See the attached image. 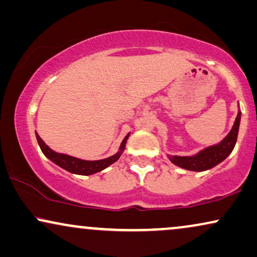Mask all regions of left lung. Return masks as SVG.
<instances>
[{
	"instance_id": "8db88e82",
	"label": "left lung",
	"mask_w": 257,
	"mask_h": 257,
	"mask_svg": "<svg viewBox=\"0 0 257 257\" xmlns=\"http://www.w3.org/2000/svg\"><path fill=\"white\" fill-rule=\"evenodd\" d=\"M239 121H241V111L237 113V117L231 131L218 145L203 149L193 157H170V160L181 168L196 172L206 171L215 167L216 165H218L219 162H222L224 159L228 157L230 153L232 152L233 147H235L237 135H238Z\"/></svg>"
}]
</instances>
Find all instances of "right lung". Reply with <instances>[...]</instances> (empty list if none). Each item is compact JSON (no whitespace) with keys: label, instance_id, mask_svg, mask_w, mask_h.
Here are the masks:
<instances>
[{"label":"right lung","instance_id":"add662e5","mask_svg":"<svg viewBox=\"0 0 257 257\" xmlns=\"http://www.w3.org/2000/svg\"><path fill=\"white\" fill-rule=\"evenodd\" d=\"M35 135H37L38 144L40 146L42 153H44V154L46 155L51 161H53L54 164L58 165V166H60L61 168H64V170L71 172V173L82 174V175L93 174L96 173V172L104 170V168L108 167L109 165H111L112 162L117 161L118 158L121 157L123 149L125 147V142L129 136L128 134L124 139H123L119 152L116 153V154L112 155V157L103 159V160L86 161V160H82V159H77V158L70 157V155L60 154V153H56L54 151H52V149L48 147V146H46V144H45L44 141H42V139L37 134V133H35Z\"/></svg>","mask_w":257,"mask_h":257}]
</instances>
